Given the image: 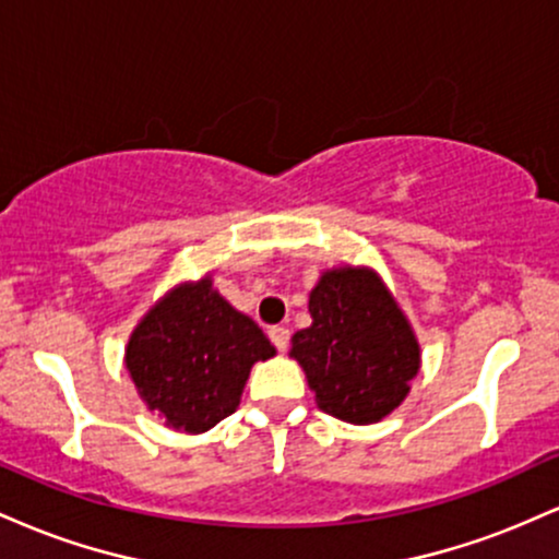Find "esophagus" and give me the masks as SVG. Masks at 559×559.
Masks as SVG:
<instances>
[{"label": "esophagus", "mask_w": 559, "mask_h": 559, "mask_svg": "<svg viewBox=\"0 0 559 559\" xmlns=\"http://www.w3.org/2000/svg\"><path fill=\"white\" fill-rule=\"evenodd\" d=\"M267 336H271V342H273L275 349L286 352V346H288V329H284V325H273V329L267 331Z\"/></svg>", "instance_id": "esophagus-1"}]
</instances>
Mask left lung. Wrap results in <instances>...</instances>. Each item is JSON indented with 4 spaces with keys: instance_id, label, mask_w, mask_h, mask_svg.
<instances>
[{
    "instance_id": "obj_1",
    "label": "left lung",
    "mask_w": 559,
    "mask_h": 559,
    "mask_svg": "<svg viewBox=\"0 0 559 559\" xmlns=\"http://www.w3.org/2000/svg\"><path fill=\"white\" fill-rule=\"evenodd\" d=\"M310 329L292 336L316 402L333 418L368 426L394 413L420 370L413 325L370 267H333L310 292Z\"/></svg>"
}]
</instances>
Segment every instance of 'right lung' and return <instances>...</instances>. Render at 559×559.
I'll return each mask as SVG.
<instances>
[{"label": "right lung", "instance_id": "1", "mask_svg": "<svg viewBox=\"0 0 559 559\" xmlns=\"http://www.w3.org/2000/svg\"><path fill=\"white\" fill-rule=\"evenodd\" d=\"M273 355L260 325L234 310L204 275L170 288L141 318L128 338L126 368L165 426L204 433L236 413L252 365Z\"/></svg>", "mask_w": 559, "mask_h": 559}]
</instances>
